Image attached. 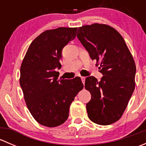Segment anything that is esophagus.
Segmentation results:
<instances>
[{"label": "esophagus", "instance_id": "34e87169", "mask_svg": "<svg viewBox=\"0 0 146 146\" xmlns=\"http://www.w3.org/2000/svg\"><path fill=\"white\" fill-rule=\"evenodd\" d=\"M81 80H82V83L83 84H85V77H82V76H81Z\"/></svg>", "mask_w": 146, "mask_h": 146}]
</instances>
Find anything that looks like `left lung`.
Masks as SVG:
<instances>
[{
	"instance_id": "left-lung-1",
	"label": "left lung",
	"mask_w": 146,
	"mask_h": 146,
	"mask_svg": "<svg viewBox=\"0 0 146 146\" xmlns=\"http://www.w3.org/2000/svg\"><path fill=\"white\" fill-rule=\"evenodd\" d=\"M77 37L103 75L100 81L93 76L85 79V88L91 94L88 117L98 124H111L121 117L134 90V60L121 35L107 25L79 27Z\"/></svg>"
}]
</instances>
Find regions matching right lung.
I'll list each match as a JSON object with an SVG mask.
<instances>
[{
	"mask_svg": "<svg viewBox=\"0 0 146 146\" xmlns=\"http://www.w3.org/2000/svg\"><path fill=\"white\" fill-rule=\"evenodd\" d=\"M77 27H58L42 32L28 48L20 67V84L27 107L40 124L64 123L75 97L83 88L80 77L58 80L63 48L76 36Z\"/></svg>",
	"mask_w": 146,
	"mask_h": 146,
	"instance_id": "obj_1",
	"label": "right lung"
}]
</instances>
